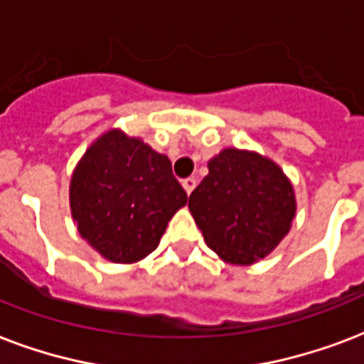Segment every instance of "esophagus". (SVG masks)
Returning a JSON list of instances; mask_svg holds the SVG:
<instances>
[{"instance_id":"34e87169","label":"esophagus","mask_w":364,"mask_h":364,"mask_svg":"<svg viewBox=\"0 0 364 364\" xmlns=\"http://www.w3.org/2000/svg\"><path fill=\"white\" fill-rule=\"evenodd\" d=\"M196 184H197V180L193 178V176H190V178H184V180H182V188H184L186 193H188V196H190L191 191H193V188H196Z\"/></svg>"}]
</instances>
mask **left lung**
Instances as JSON below:
<instances>
[{
	"label": "left lung",
	"instance_id": "left-lung-1",
	"mask_svg": "<svg viewBox=\"0 0 364 364\" xmlns=\"http://www.w3.org/2000/svg\"><path fill=\"white\" fill-rule=\"evenodd\" d=\"M207 167L190 196L191 216L222 260L252 266L290 232L296 214L292 182L277 163L250 150L224 148Z\"/></svg>",
	"mask_w": 364,
	"mask_h": 364
}]
</instances>
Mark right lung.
Instances as JSON below:
<instances>
[{"mask_svg":"<svg viewBox=\"0 0 364 364\" xmlns=\"http://www.w3.org/2000/svg\"><path fill=\"white\" fill-rule=\"evenodd\" d=\"M186 203L168 157L121 129L100 134L70 180L77 232L115 264H134L154 252L168 220Z\"/></svg>","mask_w":364,"mask_h":364,"instance_id":"right-lung-1","label":"right lung"}]
</instances>
